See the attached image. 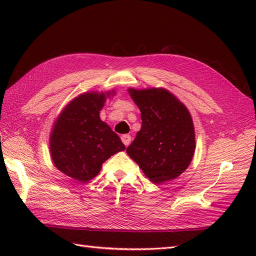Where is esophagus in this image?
<instances>
[{
	"mask_svg": "<svg viewBox=\"0 0 256 256\" xmlns=\"http://www.w3.org/2000/svg\"><path fill=\"white\" fill-rule=\"evenodd\" d=\"M120 138H122V143L125 144L126 146H128V145L130 144V142H131V136H130V134H122V136H120Z\"/></svg>",
	"mask_w": 256,
	"mask_h": 256,
	"instance_id": "obj_1",
	"label": "esophagus"
}]
</instances>
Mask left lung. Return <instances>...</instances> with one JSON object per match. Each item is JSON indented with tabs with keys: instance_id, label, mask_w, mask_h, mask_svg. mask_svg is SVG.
<instances>
[{
	"instance_id": "8db88e82",
	"label": "left lung",
	"mask_w": 256,
	"mask_h": 256,
	"mask_svg": "<svg viewBox=\"0 0 256 256\" xmlns=\"http://www.w3.org/2000/svg\"><path fill=\"white\" fill-rule=\"evenodd\" d=\"M128 92L141 111L142 127L127 154L154 184L175 180L189 166L196 150L188 109L164 88Z\"/></svg>"
}]
</instances>
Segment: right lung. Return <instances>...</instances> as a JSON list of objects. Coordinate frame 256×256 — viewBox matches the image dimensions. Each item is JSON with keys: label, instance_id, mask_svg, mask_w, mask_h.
<instances>
[{"label": "right lung", "instance_id": "add662e5", "mask_svg": "<svg viewBox=\"0 0 256 256\" xmlns=\"http://www.w3.org/2000/svg\"><path fill=\"white\" fill-rule=\"evenodd\" d=\"M109 96L110 92H92L76 97L54 122L50 138L53 164L78 182L92 180L106 160L126 148L120 136L99 118Z\"/></svg>", "mask_w": 256, "mask_h": 256}]
</instances>
